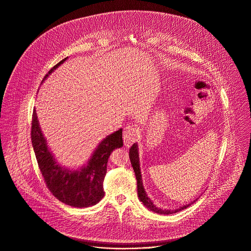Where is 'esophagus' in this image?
<instances>
[{
	"mask_svg": "<svg viewBox=\"0 0 251 251\" xmlns=\"http://www.w3.org/2000/svg\"><path fill=\"white\" fill-rule=\"evenodd\" d=\"M124 143L126 146H130L137 138V130L134 126H126L124 128Z\"/></svg>",
	"mask_w": 251,
	"mask_h": 251,
	"instance_id": "34e87169",
	"label": "esophagus"
}]
</instances>
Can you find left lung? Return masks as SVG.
I'll return each instance as SVG.
<instances>
[{"mask_svg": "<svg viewBox=\"0 0 251 251\" xmlns=\"http://www.w3.org/2000/svg\"><path fill=\"white\" fill-rule=\"evenodd\" d=\"M129 159H130V163L131 166L133 167L135 176H136V180H137V195L139 198V201H142V203L151 211H154L156 213L159 214H173L176 213L178 211H181L185 208H187L188 206H190L191 204H193L195 201H197V200L200 198H197L196 200H194L193 201H191L188 204H184L182 206H179L175 209H164L161 207H158L154 204V202L151 201V199L148 197L144 186H143V181H142V175H141V171H140V161H139V153H138V145L137 143H134L130 149H129Z\"/></svg>", "mask_w": 251, "mask_h": 251, "instance_id": "1", "label": "left lung"}]
</instances>
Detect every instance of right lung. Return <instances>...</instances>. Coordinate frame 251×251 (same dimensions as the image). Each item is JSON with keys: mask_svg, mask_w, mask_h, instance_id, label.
<instances>
[{"mask_svg": "<svg viewBox=\"0 0 251 251\" xmlns=\"http://www.w3.org/2000/svg\"><path fill=\"white\" fill-rule=\"evenodd\" d=\"M67 58L62 59L52 67L45 76L43 82ZM31 138L45 182L57 200L65 204L80 208L92 206L102 200L108 159L114 149L123 146L122 128L107 135L97 145L87 163L77 169L63 167L56 161L43 134L35 109L33 111Z\"/></svg>", "mask_w": 251, "mask_h": 251, "instance_id": "obj_1", "label": "right lung"}]
</instances>
